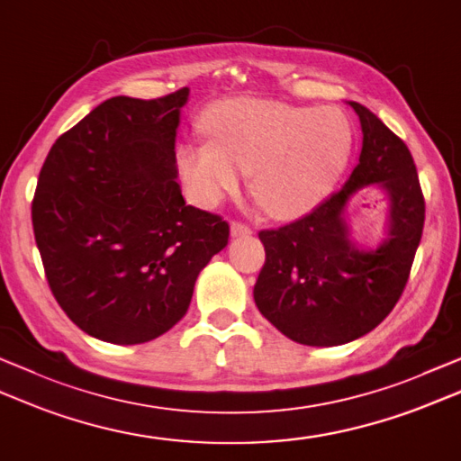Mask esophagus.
Listing matches in <instances>:
<instances>
[{
    "label": "esophagus",
    "mask_w": 461,
    "mask_h": 461,
    "mask_svg": "<svg viewBox=\"0 0 461 461\" xmlns=\"http://www.w3.org/2000/svg\"><path fill=\"white\" fill-rule=\"evenodd\" d=\"M231 238H243V236H251V228L241 221H231L230 225Z\"/></svg>",
    "instance_id": "34e87169"
}]
</instances>
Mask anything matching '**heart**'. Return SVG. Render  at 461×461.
I'll return each instance as SVG.
<instances>
[{
	"label": "heart",
	"instance_id": "heart-1",
	"mask_svg": "<svg viewBox=\"0 0 461 461\" xmlns=\"http://www.w3.org/2000/svg\"><path fill=\"white\" fill-rule=\"evenodd\" d=\"M210 141L177 146L176 164L189 197L218 205L241 176L276 218H297L318 205L344 171L351 130L336 107H300L241 97L207 110Z\"/></svg>",
	"mask_w": 461,
	"mask_h": 461
}]
</instances>
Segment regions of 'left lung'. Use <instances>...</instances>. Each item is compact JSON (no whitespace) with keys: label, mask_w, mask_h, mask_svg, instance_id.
<instances>
[{"label":"left lung","mask_w":461,"mask_h":461,"mask_svg":"<svg viewBox=\"0 0 461 461\" xmlns=\"http://www.w3.org/2000/svg\"><path fill=\"white\" fill-rule=\"evenodd\" d=\"M359 164L338 194L279 230L259 231L266 264L254 285L261 315L303 346H341L366 336L393 310L420 246L426 203L408 146L357 102ZM375 185L388 197L386 238L362 249L345 221L347 202Z\"/></svg>","instance_id":"8db88e82"}]
</instances>
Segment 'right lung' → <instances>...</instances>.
Here are the masks:
<instances>
[{"mask_svg": "<svg viewBox=\"0 0 461 461\" xmlns=\"http://www.w3.org/2000/svg\"><path fill=\"white\" fill-rule=\"evenodd\" d=\"M189 89L105 99L59 135L32 203L35 243L61 310L87 336L146 344L184 318L195 279L228 246L220 215L187 205L176 130Z\"/></svg>", "mask_w": 461, "mask_h": 461, "instance_id": "add662e5", "label": "right lung"}]
</instances>
